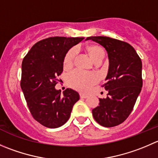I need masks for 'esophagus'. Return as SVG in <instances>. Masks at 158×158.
Listing matches in <instances>:
<instances>
[{
	"label": "esophagus",
	"mask_w": 158,
	"mask_h": 158,
	"mask_svg": "<svg viewBox=\"0 0 158 158\" xmlns=\"http://www.w3.org/2000/svg\"><path fill=\"white\" fill-rule=\"evenodd\" d=\"M80 97L82 98V99H85V98L88 97V95L84 94V93H80Z\"/></svg>",
	"instance_id": "obj_1"
}]
</instances>
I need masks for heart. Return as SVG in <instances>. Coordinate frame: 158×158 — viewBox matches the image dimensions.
I'll list each match as a JSON object with an SVG mask.
<instances>
[{
  "label": "heart",
  "instance_id": "obj_1",
  "mask_svg": "<svg viewBox=\"0 0 158 158\" xmlns=\"http://www.w3.org/2000/svg\"><path fill=\"white\" fill-rule=\"evenodd\" d=\"M88 51L93 60L96 59L99 56H104V51L102 48L99 46H90L88 48ZM76 52H77L76 48H73L67 53L64 59L65 66L71 65L74 56L76 54ZM67 80L72 87L80 91L85 92L88 91L91 88L92 85L96 82L97 77L96 75L92 73H86L82 70L76 69L71 72L68 75Z\"/></svg>",
  "mask_w": 158,
  "mask_h": 158
}]
</instances>
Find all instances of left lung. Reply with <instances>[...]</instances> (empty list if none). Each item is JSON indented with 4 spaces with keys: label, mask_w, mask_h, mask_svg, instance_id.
<instances>
[{
    "label": "left lung",
    "mask_w": 158,
    "mask_h": 158,
    "mask_svg": "<svg viewBox=\"0 0 158 158\" xmlns=\"http://www.w3.org/2000/svg\"><path fill=\"white\" fill-rule=\"evenodd\" d=\"M99 44L106 51L109 69L106 77V99L92 110L95 120L101 126L112 127L123 123L129 116L141 91L142 62L130 44L104 36L85 39Z\"/></svg>",
    "instance_id": "1"
}]
</instances>
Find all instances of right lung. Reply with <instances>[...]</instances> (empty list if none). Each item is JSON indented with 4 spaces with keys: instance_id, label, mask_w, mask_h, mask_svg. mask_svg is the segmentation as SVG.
<instances>
[{
    "instance_id": "obj_1",
    "label": "right lung",
    "mask_w": 158,
    "mask_h": 158,
    "mask_svg": "<svg viewBox=\"0 0 158 158\" xmlns=\"http://www.w3.org/2000/svg\"><path fill=\"white\" fill-rule=\"evenodd\" d=\"M84 38L51 37L35 43L21 64V88L35 120L57 128L69 119L79 94L72 89H56V77L63 71L65 56Z\"/></svg>"
}]
</instances>
